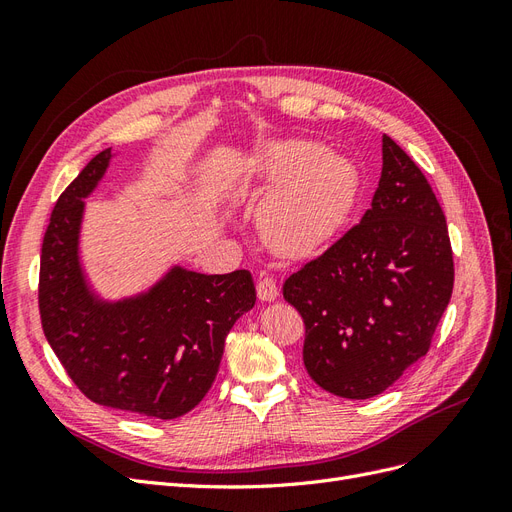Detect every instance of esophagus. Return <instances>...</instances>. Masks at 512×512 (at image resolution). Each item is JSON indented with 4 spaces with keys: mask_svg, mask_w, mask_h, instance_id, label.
<instances>
[{
    "mask_svg": "<svg viewBox=\"0 0 512 512\" xmlns=\"http://www.w3.org/2000/svg\"><path fill=\"white\" fill-rule=\"evenodd\" d=\"M256 292H258L260 301H273V299H277V282L271 275H260Z\"/></svg>",
    "mask_w": 512,
    "mask_h": 512,
    "instance_id": "1",
    "label": "esophagus"
}]
</instances>
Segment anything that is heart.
I'll use <instances>...</instances> for the list:
<instances>
[{
	"instance_id": "heart-1",
	"label": "heart",
	"mask_w": 512,
	"mask_h": 512,
	"mask_svg": "<svg viewBox=\"0 0 512 512\" xmlns=\"http://www.w3.org/2000/svg\"><path fill=\"white\" fill-rule=\"evenodd\" d=\"M258 175L275 185L258 211L262 237L288 254L331 241L359 200L356 166L314 141H286L258 158Z\"/></svg>"
}]
</instances>
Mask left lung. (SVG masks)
<instances>
[{"instance_id": "left-lung-1", "label": "left lung", "mask_w": 512, "mask_h": 512, "mask_svg": "<svg viewBox=\"0 0 512 512\" xmlns=\"http://www.w3.org/2000/svg\"><path fill=\"white\" fill-rule=\"evenodd\" d=\"M453 282L438 198L384 134L382 175L363 220L284 284L305 324L307 374L337 397L380 395L427 354Z\"/></svg>"}]
</instances>
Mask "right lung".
<instances>
[{
	"label": "right lung",
	"mask_w": 512,
	"mask_h": 512,
	"mask_svg": "<svg viewBox=\"0 0 512 512\" xmlns=\"http://www.w3.org/2000/svg\"><path fill=\"white\" fill-rule=\"evenodd\" d=\"M111 160L100 151L57 198L40 256L38 305L46 342L94 404L177 418L196 408L218 374L226 335L256 303L252 273L170 269L141 297L104 303L79 265L83 198Z\"/></svg>",
	"instance_id": "obj_1"
}]
</instances>
